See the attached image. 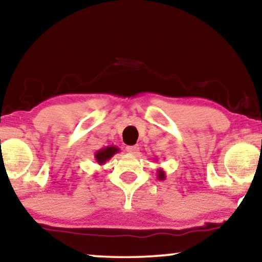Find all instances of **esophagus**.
Listing matches in <instances>:
<instances>
[{"label":"esophagus","instance_id":"obj_1","mask_svg":"<svg viewBox=\"0 0 262 262\" xmlns=\"http://www.w3.org/2000/svg\"><path fill=\"white\" fill-rule=\"evenodd\" d=\"M126 151L131 155H136L139 151V146L138 145H128L126 146Z\"/></svg>","mask_w":262,"mask_h":262}]
</instances>
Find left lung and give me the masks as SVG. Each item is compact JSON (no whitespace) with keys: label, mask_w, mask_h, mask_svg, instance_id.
Masks as SVG:
<instances>
[{"label":"left lung","mask_w":262,"mask_h":262,"mask_svg":"<svg viewBox=\"0 0 262 262\" xmlns=\"http://www.w3.org/2000/svg\"><path fill=\"white\" fill-rule=\"evenodd\" d=\"M157 179L161 181L166 179V173H164L163 169H157Z\"/></svg>","instance_id":"1"}]
</instances>
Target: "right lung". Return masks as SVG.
<instances>
[{
    "mask_svg": "<svg viewBox=\"0 0 262 262\" xmlns=\"http://www.w3.org/2000/svg\"><path fill=\"white\" fill-rule=\"evenodd\" d=\"M118 151H119V148H117V146H106V148L100 149L99 151L95 152V161L100 164V166H103V164H105L111 157H113L114 154H117Z\"/></svg>",
    "mask_w": 262,
    "mask_h": 262,
    "instance_id": "right-lung-1",
    "label": "right lung"
}]
</instances>
